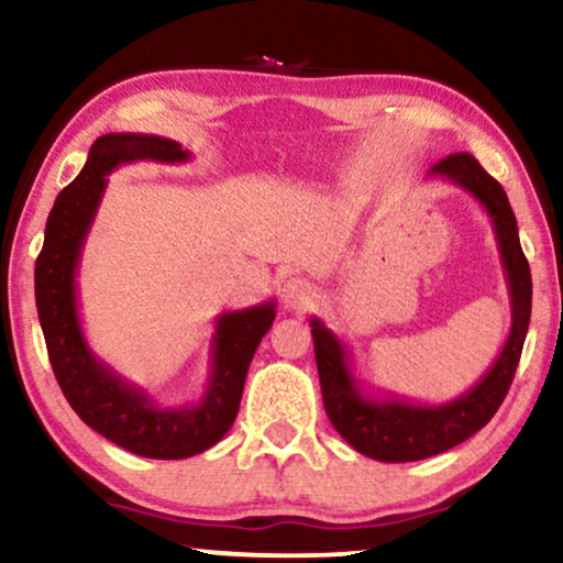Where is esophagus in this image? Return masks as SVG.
<instances>
[{
  "mask_svg": "<svg viewBox=\"0 0 563 563\" xmlns=\"http://www.w3.org/2000/svg\"><path fill=\"white\" fill-rule=\"evenodd\" d=\"M313 287H310L308 279L302 276H289L287 282L282 284V302L287 310H302L313 302Z\"/></svg>",
  "mask_w": 563,
  "mask_h": 563,
  "instance_id": "obj_1",
  "label": "esophagus"
}]
</instances>
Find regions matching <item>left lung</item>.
I'll use <instances>...</instances> for the list:
<instances>
[{"instance_id": "obj_1", "label": "left lung", "mask_w": 563, "mask_h": 563, "mask_svg": "<svg viewBox=\"0 0 563 563\" xmlns=\"http://www.w3.org/2000/svg\"><path fill=\"white\" fill-rule=\"evenodd\" d=\"M428 177H441L470 192L485 208L494 224L501 266L511 297V329L498 352L496 363L462 397L443 405L386 397H367L352 373L346 346L321 318H310L318 378H321L323 407L336 433L360 454L378 462H418L443 454L456 443L475 435L496 415L517 373L519 355L530 325L532 279L530 266L519 245L517 219L504 187L470 154H451L430 166Z\"/></svg>"}]
</instances>
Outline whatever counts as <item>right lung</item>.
Masks as SVG:
<instances>
[{"label": "right lung", "instance_id": "add662e5", "mask_svg": "<svg viewBox=\"0 0 563 563\" xmlns=\"http://www.w3.org/2000/svg\"><path fill=\"white\" fill-rule=\"evenodd\" d=\"M187 158L190 151L162 135H101L90 145L80 175L54 200L36 261L38 321L62 394L88 428L148 460H185L224 439L238 418L250 360L276 318L274 300L221 313L211 339L206 391L198 405L187 407H158L148 391L124 380L88 346L75 279L107 177L122 164H183Z\"/></svg>", "mask_w": 563, "mask_h": 563}]
</instances>
